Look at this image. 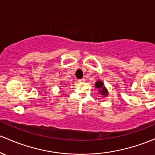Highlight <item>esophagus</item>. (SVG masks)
Instances as JSON below:
<instances>
[{
	"label": "esophagus",
	"mask_w": 155,
	"mask_h": 155,
	"mask_svg": "<svg viewBox=\"0 0 155 155\" xmlns=\"http://www.w3.org/2000/svg\"><path fill=\"white\" fill-rule=\"evenodd\" d=\"M84 81H85V79H84V78H82V79H78V81H79V82H84Z\"/></svg>",
	"instance_id": "34e87169"
}]
</instances>
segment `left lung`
I'll use <instances>...</instances> for the list:
<instances>
[{"instance_id":"1","label":"left lung","mask_w":155,"mask_h":155,"mask_svg":"<svg viewBox=\"0 0 155 155\" xmlns=\"http://www.w3.org/2000/svg\"><path fill=\"white\" fill-rule=\"evenodd\" d=\"M96 87L98 88V89L99 90L100 93H101V95H102L103 96H107L108 92L106 90V88H105V87L104 86L102 81H97V82L96 83Z\"/></svg>"}]
</instances>
